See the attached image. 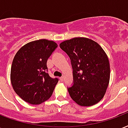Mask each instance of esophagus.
Masks as SVG:
<instances>
[{"label": "esophagus", "mask_w": 128, "mask_h": 128, "mask_svg": "<svg viewBox=\"0 0 128 128\" xmlns=\"http://www.w3.org/2000/svg\"><path fill=\"white\" fill-rule=\"evenodd\" d=\"M60 81L61 82H63L64 81V77L63 76H61L60 78Z\"/></svg>", "instance_id": "obj_1"}]
</instances>
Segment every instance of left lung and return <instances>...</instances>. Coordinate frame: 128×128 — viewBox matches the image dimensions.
<instances>
[{"instance_id": "left-lung-1", "label": "left lung", "mask_w": 128, "mask_h": 128, "mask_svg": "<svg viewBox=\"0 0 128 128\" xmlns=\"http://www.w3.org/2000/svg\"><path fill=\"white\" fill-rule=\"evenodd\" d=\"M70 59L73 85L68 87L70 96L81 106H91L101 101L107 90L110 66L106 54L90 39L75 38L60 44Z\"/></svg>"}]
</instances>
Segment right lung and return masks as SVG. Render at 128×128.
<instances>
[{"label":"right lung","instance_id":"obj_1","mask_svg":"<svg viewBox=\"0 0 128 128\" xmlns=\"http://www.w3.org/2000/svg\"><path fill=\"white\" fill-rule=\"evenodd\" d=\"M57 48L53 41L40 40L23 46L14 56L11 84L16 94L27 103L40 104L53 93L58 78L49 75L47 61Z\"/></svg>","mask_w":128,"mask_h":128}]
</instances>
